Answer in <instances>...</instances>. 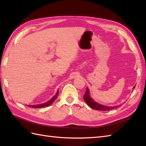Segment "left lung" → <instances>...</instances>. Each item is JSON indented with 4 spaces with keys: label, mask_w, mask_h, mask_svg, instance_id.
I'll use <instances>...</instances> for the list:
<instances>
[{
    "label": "left lung",
    "mask_w": 146,
    "mask_h": 146,
    "mask_svg": "<svg viewBox=\"0 0 146 146\" xmlns=\"http://www.w3.org/2000/svg\"><path fill=\"white\" fill-rule=\"evenodd\" d=\"M135 86H134L133 88H135ZM83 98H84V100L88 106L93 108V109L95 110H102V111H108V110H110L112 109H115L117 108H119L120 106L117 105V106H114V107H107V106H104V105H102L101 104H99L97 103L96 102H94V100L90 97V92L88 88H86V90L85 93L84 97H83Z\"/></svg>",
    "instance_id": "left-lung-1"
}]
</instances>
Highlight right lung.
Wrapping results in <instances>:
<instances>
[{"instance_id": "right-lung-1", "label": "right lung", "mask_w": 146, "mask_h": 146, "mask_svg": "<svg viewBox=\"0 0 146 146\" xmlns=\"http://www.w3.org/2000/svg\"><path fill=\"white\" fill-rule=\"evenodd\" d=\"M59 94V91H57L56 94L53 98H52L51 100H49V102H46L45 104H39V105H28L29 107H32V108H42V107H48L49 106V105H51L52 103H53L54 101L56 99L58 95Z\"/></svg>"}]
</instances>
